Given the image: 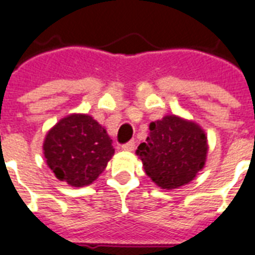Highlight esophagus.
Instances as JSON below:
<instances>
[{"label":"esophagus","instance_id":"obj_1","mask_svg":"<svg viewBox=\"0 0 255 255\" xmlns=\"http://www.w3.org/2000/svg\"><path fill=\"white\" fill-rule=\"evenodd\" d=\"M134 147H135V142H134V140H129V142H126L125 144H123V150L132 151L134 150Z\"/></svg>","mask_w":255,"mask_h":255}]
</instances>
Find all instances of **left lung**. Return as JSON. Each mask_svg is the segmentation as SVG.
Here are the masks:
<instances>
[{
	"label": "left lung",
	"mask_w": 255,
	"mask_h": 255,
	"mask_svg": "<svg viewBox=\"0 0 255 255\" xmlns=\"http://www.w3.org/2000/svg\"><path fill=\"white\" fill-rule=\"evenodd\" d=\"M207 136L201 126L177 116L150 124V135L136 155L144 172L161 189H177L194 180L205 167Z\"/></svg>",
	"instance_id": "left-lung-1"
}]
</instances>
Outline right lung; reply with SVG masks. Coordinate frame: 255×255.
<instances>
[{"label":"right lung","mask_w":255,"mask_h":255,"mask_svg":"<svg viewBox=\"0 0 255 255\" xmlns=\"http://www.w3.org/2000/svg\"><path fill=\"white\" fill-rule=\"evenodd\" d=\"M43 150L56 177L75 188L92 184L115 153L107 130L91 116L77 113L48 131Z\"/></svg>","instance_id":"obj_1"}]
</instances>
